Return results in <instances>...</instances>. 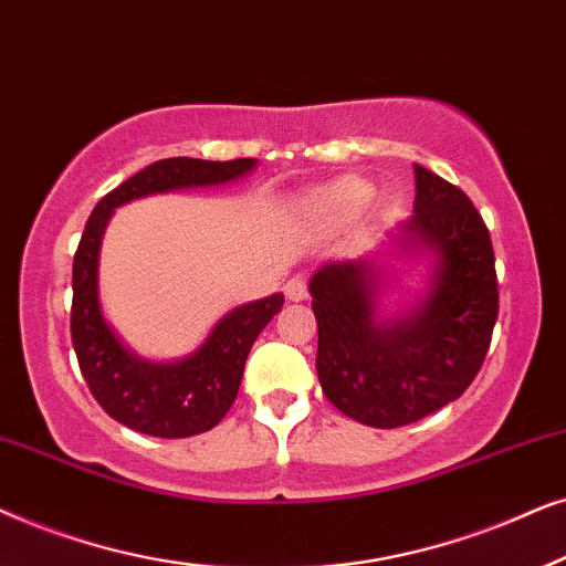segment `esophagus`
<instances>
[{"mask_svg":"<svg viewBox=\"0 0 566 566\" xmlns=\"http://www.w3.org/2000/svg\"><path fill=\"white\" fill-rule=\"evenodd\" d=\"M284 295H287V300H292V303H300V300L307 297V282L305 276H292L287 279V284H284Z\"/></svg>","mask_w":566,"mask_h":566,"instance_id":"34e87169","label":"esophagus"}]
</instances>
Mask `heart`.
I'll return each mask as SVG.
<instances>
[{"label": "heart", "mask_w": 566, "mask_h": 566, "mask_svg": "<svg viewBox=\"0 0 566 566\" xmlns=\"http://www.w3.org/2000/svg\"><path fill=\"white\" fill-rule=\"evenodd\" d=\"M370 199V186L359 178H338L313 193L315 209L336 220H349Z\"/></svg>", "instance_id": "b5f03b06"}]
</instances>
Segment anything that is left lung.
I'll list each match as a JSON object with an SVG mask.
<instances>
[{"label":"left lung","instance_id":"1","mask_svg":"<svg viewBox=\"0 0 566 566\" xmlns=\"http://www.w3.org/2000/svg\"><path fill=\"white\" fill-rule=\"evenodd\" d=\"M413 178V214L396 245L429 253L434 269L432 287L411 311L380 318L378 271L367 259L328 261L311 279L323 394L378 429L411 424L463 396L500 313L492 238L473 201L421 165Z\"/></svg>","mask_w":566,"mask_h":566}]
</instances>
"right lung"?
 Listing matches in <instances>:
<instances>
[{"label":"right lung","mask_w":566,"mask_h":566,"mask_svg":"<svg viewBox=\"0 0 566 566\" xmlns=\"http://www.w3.org/2000/svg\"><path fill=\"white\" fill-rule=\"evenodd\" d=\"M255 168L253 157L212 163L168 157L139 170L97 201L72 266V344L82 378L95 401L120 424L153 437H193L217 427L235 403L248 352L266 323L282 311L271 295L230 311L207 342L178 361H147L113 334L97 300V255L113 209L178 188L220 186Z\"/></svg>","instance_id":"add662e5"}]
</instances>
